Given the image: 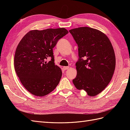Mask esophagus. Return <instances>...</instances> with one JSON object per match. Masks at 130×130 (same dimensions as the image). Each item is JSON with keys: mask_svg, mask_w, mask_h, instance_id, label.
<instances>
[{"mask_svg": "<svg viewBox=\"0 0 130 130\" xmlns=\"http://www.w3.org/2000/svg\"><path fill=\"white\" fill-rule=\"evenodd\" d=\"M69 66H66V67H63V69H64V70H67L68 69H69Z\"/></svg>", "mask_w": 130, "mask_h": 130, "instance_id": "1", "label": "esophagus"}]
</instances>
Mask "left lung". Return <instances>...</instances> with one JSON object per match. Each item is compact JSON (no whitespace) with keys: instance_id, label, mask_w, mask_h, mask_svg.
Masks as SVG:
<instances>
[{"instance_id":"8db88e82","label":"left lung","mask_w":130,"mask_h":130,"mask_svg":"<svg viewBox=\"0 0 130 130\" xmlns=\"http://www.w3.org/2000/svg\"><path fill=\"white\" fill-rule=\"evenodd\" d=\"M69 31L78 46L77 75L73 84L89 96H95L107 87L115 72L112 45L105 34L91 27H80Z\"/></svg>"}]
</instances>
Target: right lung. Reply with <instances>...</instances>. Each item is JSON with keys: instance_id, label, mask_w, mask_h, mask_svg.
<instances>
[{"instance_id": "add662e5", "label": "right lung", "mask_w": 130, "mask_h": 130, "mask_svg": "<svg viewBox=\"0 0 130 130\" xmlns=\"http://www.w3.org/2000/svg\"><path fill=\"white\" fill-rule=\"evenodd\" d=\"M68 33L64 28L31 30L19 43L14 55L15 71L31 94L46 95L59 84L62 73L55 65L53 49ZM49 57L51 60L47 63L45 61Z\"/></svg>"}]
</instances>
